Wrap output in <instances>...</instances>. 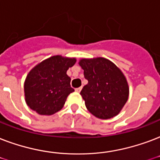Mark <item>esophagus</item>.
I'll return each mask as SVG.
<instances>
[{"label": "esophagus", "mask_w": 160, "mask_h": 160, "mask_svg": "<svg viewBox=\"0 0 160 160\" xmlns=\"http://www.w3.org/2000/svg\"><path fill=\"white\" fill-rule=\"evenodd\" d=\"M80 91H81V87H79V88L75 89V91H76V92H80Z\"/></svg>", "instance_id": "esophagus-1"}]
</instances>
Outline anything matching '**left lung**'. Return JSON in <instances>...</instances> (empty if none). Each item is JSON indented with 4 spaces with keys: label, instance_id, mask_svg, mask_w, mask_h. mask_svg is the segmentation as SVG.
Returning a JSON list of instances; mask_svg holds the SVG:
<instances>
[{
    "label": "left lung",
    "instance_id": "1",
    "mask_svg": "<svg viewBox=\"0 0 160 160\" xmlns=\"http://www.w3.org/2000/svg\"><path fill=\"white\" fill-rule=\"evenodd\" d=\"M88 84L80 95L86 108L95 117L109 119L120 112L128 99L126 77L116 64L107 58H82L79 62Z\"/></svg>",
    "mask_w": 160,
    "mask_h": 160
}]
</instances>
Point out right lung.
I'll return each mask as SVG.
<instances>
[{"label": "right lung", "instance_id": "obj_1", "mask_svg": "<svg viewBox=\"0 0 160 160\" xmlns=\"http://www.w3.org/2000/svg\"><path fill=\"white\" fill-rule=\"evenodd\" d=\"M75 62V58L55 55L37 64L24 83L28 106L40 115H53L60 111L68 96L75 91L66 72Z\"/></svg>", "mask_w": 160, "mask_h": 160}]
</instances>
